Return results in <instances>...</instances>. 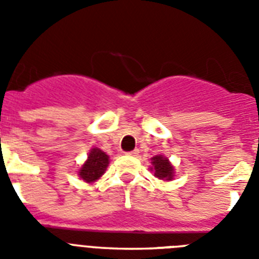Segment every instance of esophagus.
Returning a JSON list of instances; mask_svg holds the SVG:
<instances>
[{"mask_svg":"<svg viewBox=\"0 0 259 259\" xmlns=\"http://www.w3.org/2000/svg\"><path fill=\"white\" fill-rule=\"evenodd\" d=\"M127 154L128 155H132V157H136V155H139V150L135 149V150H132V152H128Z\"/></svg>","mask_w":259,"mask_h":259,"instance_id":"34e87169","label":"esophagus"}]
</instances>
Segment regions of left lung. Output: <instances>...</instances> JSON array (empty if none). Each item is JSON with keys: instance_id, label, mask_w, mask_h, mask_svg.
Wrapping results in <instances>:
<instances>
[{"instance_id": "1", "label": "left lung", "mask_w": 259, "mask_h": 259, "mask_svg": "<svg viewBox=\"0 0 259 259\" xmlns=\"http://www.w3.org/2000/svg\"><path fill=\"white\" fill-rule=\"evenodd\" d=\"M152 166L149 170L153 171L157 179H161L163 182H171L175 178V167L170 162V159L163 154H158L150 159Z\"/></svg>"}]
</instances>
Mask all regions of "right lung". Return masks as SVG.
<instances>
[{
    "instance_id": "add662e5",
    "label": "right lung",
    "mask_w": 259,
    "mask_h": 259,
    "mask_svg": "<svg viewBox=\"0 0 259 259\" xmlns=\"http://www.w3.org/2000/svg\"><path fill=\"white\" fill-rule=\"evenodd\" d=\"M109 163L110 159L106 153L102 152L100 148H92L89 150L87 161L81 164L77 171V175L83 182L92 184L106 172Z\"/></svg>"
}]
</instances>
